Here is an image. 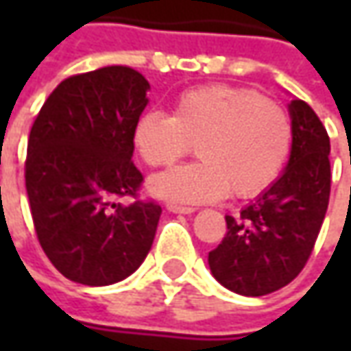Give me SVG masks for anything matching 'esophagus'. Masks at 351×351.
Instances as JSON below:
<instances>
[{
	"label": "esophagus",
	"mask_w": 351,
	"mask_h": 351,
	"mask_svg": "<svg viewBox=\"0 0 351 351\" xmlns=\"http://www.w3.org/2000/svg\"><path fill=\"white\" fill-rule=\"evenodd\" d=\"M166 207H168L169 213H183V215L195 213V207H183V205H176V203H168Z\"/></svg>",
	"instance_id": "34e87169"
}]
</instances>
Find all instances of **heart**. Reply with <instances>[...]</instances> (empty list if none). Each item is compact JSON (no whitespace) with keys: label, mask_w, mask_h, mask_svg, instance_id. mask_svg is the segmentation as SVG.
Masks as SVG:
<instances>
[{"label":"heart","mask_w":351,"mask_h":351,"mask_svg":"<svg viewBox=\"0 0 351 351\" xmlns=\"http://www.w3.org/2000/svg\"><path fill=\"white\" fill-rule=\"evenodd\" d=\"M291 144L285 109L234 86L189 89L176 99L171 117L146 111L132 127V146L150 168L171 166L195 146L201 162L150 182L152 193L178 203H210L226 191L236 199L262 195L281 176Z\"/></svg>","instance_id":"1"}]
</instances>
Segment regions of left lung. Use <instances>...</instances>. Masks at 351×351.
<instances>
[{
	"mask_svg": "<svg viewBox=\"0 0 351 351\" xmlns=\"http://www.w3.org/2000/svg\"><path fill=\"white\" fill-rule=\"evenodd\" d=\"M293 144L277 182L238 217L226 215L209 267L226 289L262 297L285 287L308 262L330 199V138L303 99L289 105Z\"/></svg>",
	"mask_w": 351,
	"mask_h": 351,
	"instance_id": "obj_1",
	"label": "left lung"
}]
</instances>
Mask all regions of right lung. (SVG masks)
Listing matches in <instances>:
<instances>
[{
  "instance_id": "1",
  "label": "right lung",
  "mask_w": 351,
  "mask_h": 351,
  "mask_svg": "<svg viewBox=\"0 0 351 351\" xmlns=\"http://www.w3.org/2000/svg\"><path fill=\"white\" fill-rule=\"evenodd\" d=\"M150 84L128 66L66 77L34 119L25 185L34 230L62 276L111 285L138 269L152 248L162 207L138 199L132 127ZM132 196L121 206L116 199Z\"/></svg>"
}]
</instances>
